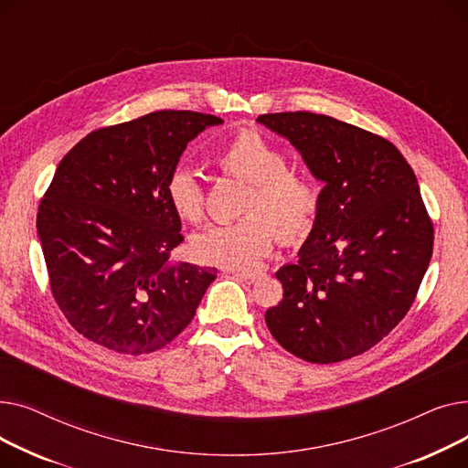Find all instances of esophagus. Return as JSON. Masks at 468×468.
I'll return each instance as SVG.
<instances>
[{
    "label": "esophagus",
    "instance_id": "34e87169",
    "mask_svg": "<svg viewBox=\"0 0 468 468\" xmlns=\"http://www.w3.org/2000/svg\"><path fill=\"white\" fill-rule=\"evenodd\" d=\"M235 279H239V281H242V282H249V284H252V282H256L258 279H260V275L258 273H252V271H237V269H233V271H229Z\"/></svg>",
    "mask_w": 468,
    "mask_h": 468
}]
</instances>
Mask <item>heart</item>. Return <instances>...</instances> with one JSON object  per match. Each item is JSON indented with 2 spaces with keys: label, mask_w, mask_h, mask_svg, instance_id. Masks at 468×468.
Segmentation results:
<instances>
[{
  "label": "heart",
  "mask_w": 468,
  "mask_h": 468,
  "mask_svg": "<svg viewBox=\"0 0 468 468\" xmlns=\"http://www.w3.org/2000/svg\"><path fill=\"white\" fill-rule=\"evenodd\" d=\"M228 175L250 184L240 212L231 224H214L191 237L193 256L226 269H254L273 250L277 235L284 242L303 240L316 219L314 184L288 168L286 154L254 131L231 138L216 157ZM168 199L175 212L191 224L205 216V193L189 170L170 176Z\"/></svg>",
  "instance_id": "b5f03b06"
}]
</instances>
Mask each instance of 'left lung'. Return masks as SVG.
<instances>
[{"instance_id": "left-lung-1", "label": "left lung", "mask_w": 468, "mask_h": 468, "mask_svg": "<svg viewBox=\"0 0 468 468\" xmlns=\"http://www.w3.org/2000/svg\"><path fill=\"white\" fill-rule=\"evenodd\" d=\"M323 182L314 226L277 279L284 296L265 324L293 356H356L395 328L425 277L432 221L411 166L388 140L311 112L265 113Z\"/></svg>"}]
</instances>
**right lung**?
<instances>
[{"mask_svg":"<svg viewBox=\"0 0 468 468\" xmlns=\"http://www.w3.org/2000/svg\"><path fill=\"white\" fill-rule=\"evenodd\" d=\"M224 122L154 112L98 129L60 161L37 212L53 296L68 323L115 353H154L195 316L216 269L172 261L184 240L168 180L186 145Z\"/></svg>","mask_w":468,"mask_h":468,"instance_id":"add662e5","label":"right lung"}]
</instances>
